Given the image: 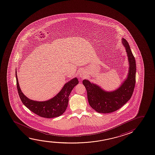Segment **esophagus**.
Instances as JSON below:
<instances>
[{
  "mask_svg": "<svg viewBox=\"0 0 155 155\" xmlns=\"http://www.w3.org/2000/svg\"><path fill=\"white\" fill-rule=\"evenodd\" d=\"M81 77H84L83 76H81Z\"/></svg>",
  "mask_w": 155,
  "mask_h": 155,
  "instance_id": "1",
  "label": "esophagus"
}]
</instances>
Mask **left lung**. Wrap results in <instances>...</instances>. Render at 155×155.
<instances>
[{
    "label": "left lung",
    "instance_id": "obj_1",
    "mask_svg": "<svg viewBox=\"0 0 155 155\" xmlns=\"http://www.w3.org/2000/svg\"><path fill=\"white\" fill-rule=\"evenodd\" d=\"M122 40L128 55L129 67L128 77L121 85L115 91L107 92L88 80L84 79L83 81L87 91L89 104L93 110L100 113H110L121 108L131 98L135 86V58L126 40Z\"/></svg>",
    "mask_w": 155,
    "mask_h": 155
}]
</instances>
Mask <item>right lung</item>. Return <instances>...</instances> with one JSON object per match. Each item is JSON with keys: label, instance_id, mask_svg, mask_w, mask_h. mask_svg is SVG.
<instances>
[{"label": "right lung", "instance_id": "1", "mask_svg": "<svg viewBox=\"0 0 155 155\" xmlns=\"http://www.w3.org/2000/svg\"><path fill=\"white\" fill-rule=\"evenodd\" d=\"M15 76L17 90L22 103L34 113L45 118L55 117L63 114L68 107L70 94L74 87L79 83L77 78L72 79L65 84L60 92L54 98L45 101H37L31 100L24 95L19 86L17 72Z\"/></svg>", "mask_w": 155, "mask_h": 155}]
</instances>
